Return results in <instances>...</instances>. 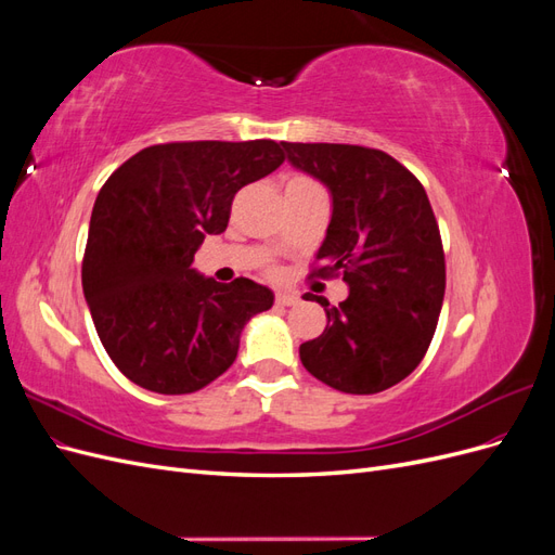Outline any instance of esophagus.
<instances>
[{"instance_id": "obj_1", "label": "esophagus", "mask_w": 555, "mask_h": 555, "mask_svg": "<svg viewBox=\"0 0 555 555\" xmlns=\"http://www.w3.org/2000/svg\"><path fill=\"white\" fill-rule=\"evenodd\" d=\"M298 294H294V292H280L278 296H275V304L278 306H284V308H292V306H296L298 304Z\"/></svg>"}]
</instances>
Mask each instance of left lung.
Segmentation results:
<instances>
[{"instance_id":"8db88e82","label":"left lung","mask_w":555,"mask_h":555,"mask_svg":"<svg viewBox=\"0 0 555 555\" xmlns=\"http://www.w3.org/2000/svg\"><path fill=\"white\" fill-rule=\"evenodd\" d=\"M294 169L331 192L319 275L340 273L349 296L300 345L306 371L345 393H379L422 363L444 298V251L426 190L382 150L282 143Z\"/></svg>"}]
</instances>
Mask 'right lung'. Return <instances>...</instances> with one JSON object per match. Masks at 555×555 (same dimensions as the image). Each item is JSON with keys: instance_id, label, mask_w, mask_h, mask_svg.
Instances as JSON below:
<instances>
[{"instance_id": "obj_1", "label": "right lung", "mask_w": 555, "mask_h": 555, "mask_svg": "<svg viewBox=\"0 0 555 555\" xmlns=\"http://www.w3.org/2000/svg\"><path fill=\"white\" fill-rule=\"evenodd\" d=\"M284 162L275 141L150 145L99 192L82 294L111 361L127 379L164 396L194 393L236 361L251 317L273 292L247 278L215 282L192 268L206 236L229 224L245 184Z\"/></svg>"}]
</instances>
